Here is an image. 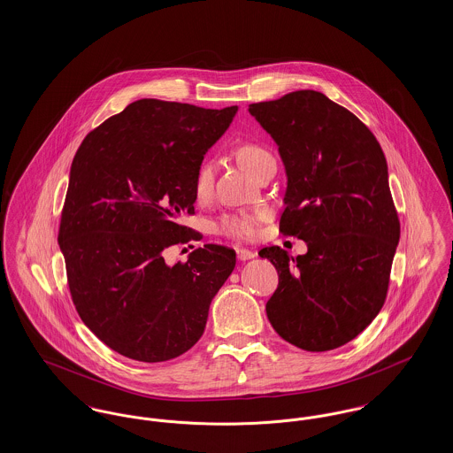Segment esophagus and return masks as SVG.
<instances>
[{"instance_id":"1","label":"esophagus","mask_w":453,"mask_h":453,"mask_svg":"<svg viewBox=\"0 0 453 453\" xmlns=\"http://www.w3.org/2000/svg\"><path fill=\"white\" fill-rule=\"evenodd\" d=\"M236 255L237 258L241 259V261H246V259H251L257 257V253H255V251L246 250V248H236Z\"/></svg>"}]
</instances>
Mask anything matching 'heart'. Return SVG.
<instances>
[{
  "instance_id": "b5f03b06",
  "label": "heart",
  "mask_w": 453,
  "mask_h": 453,
  "mask_svg": "<svg viewBox=\"0 0 453 453\" xmlns=\"http://www.w3.org/2000/svg\"><path fill=\"white\" fill-rule=\"evenodd\" d=\"M239 161L253 173L265 168L270 163H275V156L258 142H244L237 148ZM216 180V163L214 159H203L194 176V194L196 200H207L214 190ZM266 214L263 211H241L234 214L220 217L217 222V231L224 236L234 239H253L258 234L259 222L265 220Z\"/></svg>"
}]
</instances>
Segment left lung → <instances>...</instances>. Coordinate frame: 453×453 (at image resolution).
<instances>
[{
  "instance_id": "left-lung-1",
  "label": "left lung",
  "mask_w": 453,
  "mask_h": 453,
  "mask_svg": "<svg viewBox=\"0 0 453 453\" xmlns=\"http://www.w3.org/2000/svg\"><path fill=\"white\" fill-rule=\"evenodd\" d=\"M250 113L279 144L287 170L280 233L307 244L297 258L280 246L259 251L279 272L268 321L297 348L334 349L388 297L401 222L386 156L357 115L314 89L251 104Z\"/></svg>"
}]
</instances>
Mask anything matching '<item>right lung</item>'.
<instances>
[{
  "label": "right lung",
  "mask_w": 453,
  "mask_h": 453,
  "mask_svg": "<svg viewBox=\"0 0 453 453\" xmlns=\"http://www.w3.org/2000/svg\"><path fill=\"white\" fill-rule=\"evenodd\" d=\"M236 111L142 98L91 130L73 159L58 234L71 299L127 358L188 351L234 270L227 246L205 244L174 265L165 251L202 239L180 217L195 214V172Z\"/></svg>",
  "instance_id": "add662e5"
}]
</instances>
